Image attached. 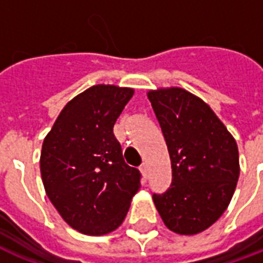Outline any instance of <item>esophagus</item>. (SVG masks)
I'll return each mask as SVG.
<instances>
[{
  "mask_svg": "<svg viewBox=\"0 0 263 263\" xmlns=\"http://www.w3.org/2000/svg\"><path fill=\"white\" fill-rule=\"evenodd\" d=\"M139 171H140V174L143 175V178H146V176H147V165H146L145 163L142 164V165L139 167Z\"/></svg>",
  "mask_w": 263,
  "mask_h": 263,
  "instance_id": "1",
  "label": "esophagus"
}]
</instances>
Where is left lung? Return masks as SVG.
Returning a JSON list of instances; mask_svg holds the SVG:
<instances>
[{
  "instance_id": "left-lung-1",
  "label": "left lung",
  "mask_w": 263,
  "mask_h": 263,
  "mask_svg": "<svg viewBox=\"0 0 263 263\" xmlns=\"http://www.w3.org/2000/svg\"><path fill=\"white\" fill-rule=\"evenodd\" d=\"M171 158V187L153 194L168 229L193 236L214 225L240 175L237 143L203 99L179 87L147 92Z\"/></svg>"
}]
</instances>
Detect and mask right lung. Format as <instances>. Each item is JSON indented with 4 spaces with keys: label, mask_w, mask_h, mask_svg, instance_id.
I'll return each mask as SVG.
<instances>
[{
    "label": "right lung",
    "mask_w": 263,
    "mask_h": 263,
    "mask_svg": "<svg viewBox=\"0 0 263 263\" xmlns=\"http://www.w3.org/2000/svg\"><path fill=\"white\" fill-rule=\"evenodd\" d=\"M132 88L98 84L62 109L43 143L40 170L48 198L80 233L102 236L123 223L140 174L125 164L113 134Z\"/></svg>",
    "instance_id": "1"
}]
</instances>
